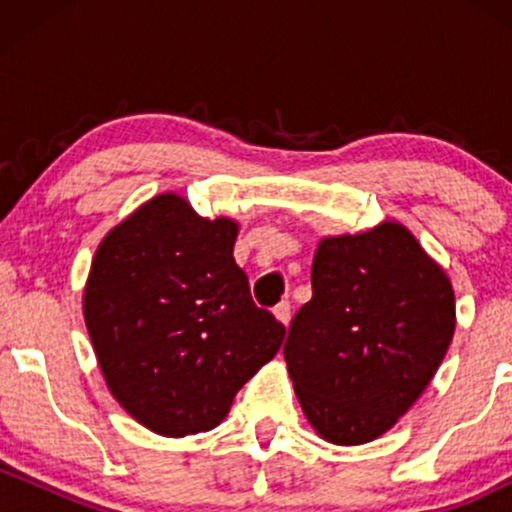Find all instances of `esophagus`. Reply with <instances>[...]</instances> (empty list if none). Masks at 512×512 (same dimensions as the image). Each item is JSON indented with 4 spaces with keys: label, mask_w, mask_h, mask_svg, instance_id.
<instances>
[{
    "label": "esophagus",
    "mask_w": 512,
    "mask_h": 512,
    "mask_svg": "<svg viewBox=\"0 0 512 512\" xmlns=\"http://www.w3.org/2000/svg\"><path fill=\"white\" fill-rule=\"evenodd\" d=\"M274 317L281 322V325H289V320H291V303L289 301L276 303L274 305Z\"/></svg>",
    "instance_id": "1"
}]
</instances>
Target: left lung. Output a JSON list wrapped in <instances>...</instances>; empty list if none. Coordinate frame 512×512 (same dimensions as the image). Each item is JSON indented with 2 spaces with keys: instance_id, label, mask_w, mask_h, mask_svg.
Returning <instances> with one entry per match:
<instances>
[{
  "instance_id": "obj_1",
  "label": "left lung",
  "mask_w": 512,
  "mask_h": 512,
  "mask_svg": "<svg viewBox=\"0 0 512 512\" xmlns=\"http://www.w3.org/2000/svg\"><path fill=\"white\" fill-rule=\"evenodd\" d=\"M313 298L284 346L298 402L322 440L380 438L424 395L455 334L448 274L399 221L327 236Z\"/></svg>"
}]
</instances>
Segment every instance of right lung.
<instances>
[{
    "instance_id": "add662e5",
    "label": "right lung",
    "mask_w": 512,
    "mask_h": 512,
    "mask_svg": "<svg viewBox=\"0 0 512 512\" xmlns=\"http://www.w3.org/2000/svg\"><path fill=\"white\" fill-rule=\"evenodd\" d=\"M238 221L175 192L151 197L101 240L84 289L98 366L120 407L158 436L211 431L284 342L233 260Z\"/></svg>"
}]
</instances>
